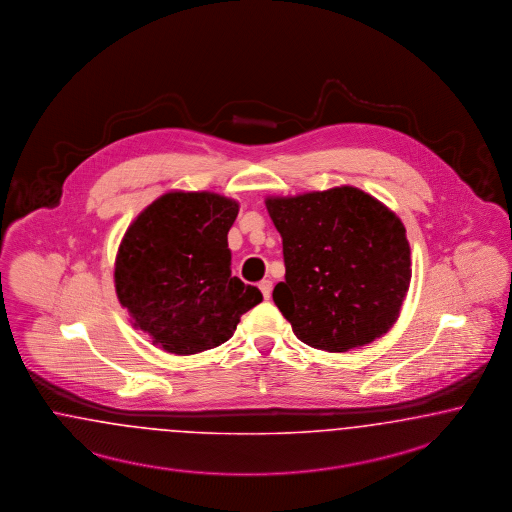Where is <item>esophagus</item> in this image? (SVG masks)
<instances>
[{
	"label": "esophagus",
	"mask_w": 512,
	"mask_h": 512,
	"mask_svg": "<svg viewBox=\"0 0 512 512\" xmlns=\"http://www.w3.org/2000/svg\"><path fill=\"white\" fill-rule=\"evenodd\" d=\"M259 289H261L263 297L268 299V297H270V293H272V282H270V280H263V282L259 284Z\"/></svg>",
	"instance_id": "obj_1"
}]
</instances>
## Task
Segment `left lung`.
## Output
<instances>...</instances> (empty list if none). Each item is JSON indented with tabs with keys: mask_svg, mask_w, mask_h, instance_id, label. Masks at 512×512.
I'll return each mask as SVG.
<instances>
[{
	"mask_svg": "<svg viewBox=\"0 0 512 512\" xmlns=\"http://www.w3.org/2000/svg\"><path fill=\"white\" fill-rule=\"evenodd\" d=\"M284 244L286 282L272 299L308 347L347 352L385 335L411 282V249L398 215L368 192L335 186L268 196Z\"/></svg>",
	"mask_w": 512,
	"mask_h": 512,
	"instance_id": "obj_1",
	"label": "left lung"
}]
</instances>
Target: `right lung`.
Wrapping results in <instances>:
<instances>
[{
  "label": "right lung",
  "instance_id": "obj_1",
  "mask_svg": "<svg viewBox=\"0 0 512 512\" xmlns=\"http://www.w3.org/2000/svg\"><path fill=\"white\" fill-rule=\"evenodd\" d=\"M240 204L171 190L135 217L114 263L118 301L154 347L188 356L226 343L261 291L232 276L228 230Z\"/></svg>",
  "mask_w": 512,
  "mask_h": 512
}]
</instances>
